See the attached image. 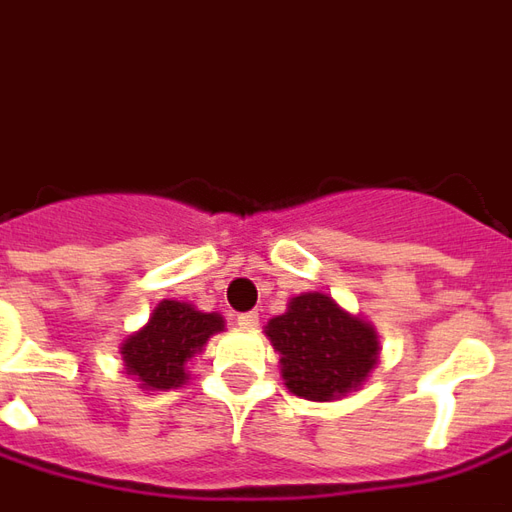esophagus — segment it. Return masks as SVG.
Masks as SVG:
<instances>
[{
	"label": "esophagus",
	"mask_w": 512,
	"mask_h": 512,
	"mask_svg": "<svg viewBox=\"0 0 512 512\" xmlns=\"http://www.w3.org/2000/svg\"><path fill=\"white\" fill-rule=\"evenodd\" d=\"M236 323H239V329H256L259 312H242V315H236Z\"/></svg>",
	"instance_id": "1"
}]
</instances>
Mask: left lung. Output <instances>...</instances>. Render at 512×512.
Instances as JSON below:
<instances>
[{
	"instance_id": "1",
	"label": "left lung",
	"mask_w": 512,
	"mask_h": 512,
	"mask_svg": "<svg viewBox=\"0 0 512 512\" xmlns=\"http://www.w3.org/2000/svg\"><path fill=\"white\" fill-rule=\"evenodd\" d=\"M264 334L278 351L281 379L292 396L337 401L359 390L379 362V334L329 292H301L287 312L267 320Z\"/></svg>"
}]
</instances>
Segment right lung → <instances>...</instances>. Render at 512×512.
Segmentation results:
<instances>
[{
  "label": "right lung",
  "mask_w": 512,
  "mask_h": 512,
  "mask_svg": "<svg viewBox=\"0 0 512 512\" xmlns=\"http://www.w3.org/2000/svg\"><path fill=\"white\" fill-rule=\"evenodd\" d=\"M222 329L225 320L217 312H203L195 303L164 298L142 329L122 340L119 354L125 373L147 393L175 390L189 379L186 362L200 354L209 337Z\"/></svg>",
  "instance_id": "obj_1"
}]
</instances>
